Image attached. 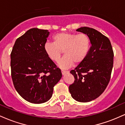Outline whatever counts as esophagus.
I'll return each mask as SVG.
<instances>
[{"label":"esophagus","instance_id":"esophagus-1","mask_svg":"<svg viewBox=\"0 0 125 125\" xmlns=\"http://www.w3.org/2000/svg\"><path fill=\"white\" fill-rule=\"evenodd\" d=\"M61 72H62V73L63 75H64L65 74L68 73H69V71H63V70H62Z\"/></svg>","mask_w":125,"mask_h":125}]
</instances>
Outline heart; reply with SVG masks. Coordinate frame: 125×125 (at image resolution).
Here are the masks:
<instances>
[{
    "instance_id": "b5f03b06",
    "label": "heart",
    "mask_w": 125,
    "mask_h": 125,
    "mask_svg": "<svg viewBox=\"0 0 125 125\" xmlns=\"http://www.w3.org/2000/svg\"><path fill=\"white\" fill-rule=\"evenodd\" d=\"M53 43L46 42L44 50L53 61L58 62L62 51L64 57L59 62L61 69H68L75 64H79L86 58L90 47L89 37L86 33L63 32L53 36Z\"/></svg>"
}]
</instances>
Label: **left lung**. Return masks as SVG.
I'll use <instances>...</instances> for the list:
<instances>
[{"instance_id":"8db88e82","label":"left lung","mask_w":125,"mask_h":125,"mask_svg":"<svg viewBox=\"0 0 125 125\" xmlns=\"http://www.w3.org/2000/svg\"><path fill=\"white\" fill-rule=\"evenodd\" d=\"M76 31L88 35L91 46L85 59L71 71L75 80L69 90L74 100L88 102L99 96L107 87L114 54L109 39L99 31L88 27Z\"/></svg>"}]
</instances>
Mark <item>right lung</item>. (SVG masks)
<instances>
[{
  "instance_id": "right-lung-1",
  "label": "right lung",
  "mask_w": 125,
  "mask_h": 125,
  "mask_svg": "<svg viewBox=\"0 0 125 125\" xmlns=\"http://www.w3.org/2000/svg\"><path fill=\"white\" fill-rule=\"evenodd\" d=\"M50 32L32 28L18 38L10 54L14 86L24 99L40 104L51 98L61 71L48 56L44 45Z\"/></svg>"
}]
</instances>
